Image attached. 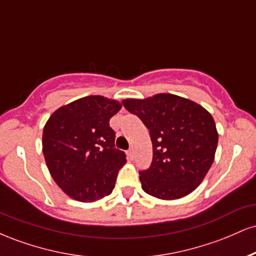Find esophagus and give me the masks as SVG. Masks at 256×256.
I'll list each match as a JSON object with an SVG mask.
<instances>
[{
	"label": "esophagus",
	"mask_w": 256,
	"mask_h": 256,
	"mask_svg": "<svg viewBox=\"0 0 256 256\" xmlns=\"http://www.w3.org/2000/svg\"><path fill=\"white\" fill-rule=\"evenodd\" d=\"M128 158H130V160H134V149H128Z\"/></svg>",
	"instance_id": "esophagus-1"
}]
</instances>
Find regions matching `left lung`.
Instances as JSON below:
<instances>
[{"mask_svg": "<svg viewBox=\"0 0 256 256\" xmlns=\"http://www.w3.org/2000/svg\"><path fill=\"white\" fill-rule=\"evenodd\" d=\"M122 106L150 134L152 161L148 170L140 172L142 189L161 200H177L194 192L210 171L218 144L210 112L172 94L128 98Z\"/></svg>", "mask_w": 256, "mask_h": 256, "instance_id": "8db88e82", "label": "left lung"}]
</instances>
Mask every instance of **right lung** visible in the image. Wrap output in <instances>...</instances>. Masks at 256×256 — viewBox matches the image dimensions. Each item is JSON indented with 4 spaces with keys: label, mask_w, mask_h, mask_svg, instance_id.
<instances>
[{
    "label": "right lung",
    "mask_w": 256,
    "mask_h": 256,
    "mask_svg": "<svg viewBox=\"0 0 256 256\" xmlns=\"http://www.w3.org/2000/svg\"><path fill=\"white\" fill-rule=\"evenodd\" d=\"M122 108L116 100L86 96L62 106L43 128V154L52 179L73 200L94 202L116 186L126 155L114 146L110 119Z\"/></svg>",
    "instance_id": "1"
}]
</instances>
